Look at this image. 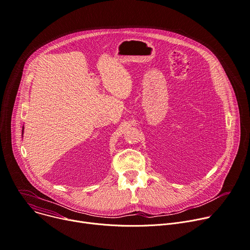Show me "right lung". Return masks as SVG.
<instances>
[{"mask_svg":"<svg viewBox=\"0 0 250 250\" xmlns=\"http://www.w3.org/2000/svg\"><path fill=\"white\" fill-rule=\"evenodd\" d=\"M23 130H24V127H23Z\"/></svg>","mask_w":250,"mask_h":250,"instance_id":"obj_1","label":"right lung"}]
</instances>
